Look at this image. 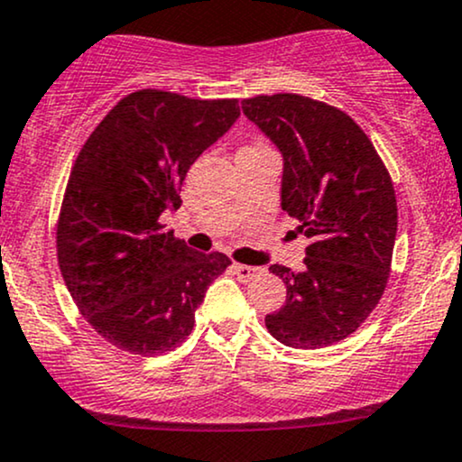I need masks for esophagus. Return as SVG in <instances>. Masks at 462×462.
<instances>
[{"label":"esophagus","mask_w":462,"mask_h":462,"mask_svg":"<svg viewBox=\"0 0 462 462\" xmlns=\"http://www.w3.org/2000/svg\"><path fill=\"white\" fill-rule=\"evenodd\" d=\"M259 273L262 271L255 266H246V263H233V274H236L240 282H251V279H255Z\"/></svg>","instance_id":"34e87169"}]
</instances>
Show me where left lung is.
I'll return each instance as SVG.
<instances>
[{"mask_svg":"<svg viewBox=\"0 0 462 462\" xmlns=\"http://www.w3.org/2000/svg\"><path fill=\"white\" fill-rule=\"evenodd\" d=\"M242 111L282 152V209L312 240L303 271L271 266L288 292L266 328L294 349L338 343L384 294L397 236L391 176L365 131L325 102L277 93L242 100Z\"/></svg>","mask_w":462,"mask_h":462,"instance_id":"8db88e82","label":"left lung"}]
</instances>
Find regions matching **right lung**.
Wrapping results in <instances>:
<instances>
[{
    "mask_svg": "<svg viewBox=\"0 0 462 462\" xmlns=\"http://www.w3.org/2000/svg\"><path fill=\"white\" fill-rule=\"evenodd\" d=\"M237 117V100L134 91L78 154L56 229L59 266L87 323L117 349L159 356L179 346L231 263L176 240L159 217L179 209L189 165Z\"/></svg>",
    "mask_w": 462,
    "mask_h": 462,
    "instance_id": "right-lung-1",
    "label": "right lung"
}]
</instances>
